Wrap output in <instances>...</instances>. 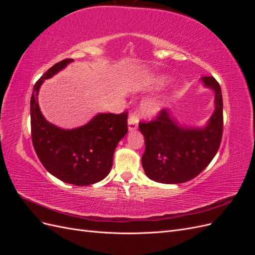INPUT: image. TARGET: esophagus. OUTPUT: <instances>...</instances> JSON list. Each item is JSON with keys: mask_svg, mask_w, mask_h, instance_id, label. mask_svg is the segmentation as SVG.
I'll return each mask as SVG.
<instances>
[{"mask_svg": "<svg viewBox=\"0 0 255 255\" xmlns=\"http://www.w3.org/2000/svg\"><path fill=\"white\" fill-rule=\"evenodd\" d=\"M128 125V130H129V132H132V130H135L137 128V127H138L137 126V117H136L135 115H133V114L129 115Z\"/></svg>", "mask_w": 255, "mask_h": 255, "instance_id": "esophagus-1", "label": "esophagus"}]
</instances>
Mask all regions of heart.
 Masks as SVG:
<instances>
[{"instance_id":"obj_1","label":"heart","mask_w":255,"mask_h":255,"mask_svg":"<svg viewBox=\"0 0 255 255\" xmlns=\"http://www.w3.org/2000/svg\"><path fill=\"white\" fill-rule=\"evenodd\" d=\"M159 111V105L157 103H149L144 104L142 107V112L146 116H153Z\"/></svg>"}]
</instances>
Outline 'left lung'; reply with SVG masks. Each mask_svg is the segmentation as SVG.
I'll return each mask as SVG.
<instances>
[{"label":"left lung","instance_id":"obj_1","mask_svg":"<svg viewBox=\"0 0 255 255\" xmlns=\"http://www.w3.org/2000/svg\"><path fill=\"white\" fill-rule=\"evenodd\" d=\"M202 83L215 91V111L204 128L181 126L168 110H161L150 122H140L145 150L141 164L149 179L165 184H180L194 179L217 153L223 128L221 88L213 76Z\"/></svg>","mask_w":255,"mask_h":255}]
</instances>
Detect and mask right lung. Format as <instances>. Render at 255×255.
I'll use <instances>...</instances> for the list:
<instances>
[{"mask_svg": "<svg viewBox=\"0 0 255 255\" xmlns=\"http://www.w3.org/2000/svg\"><path fill=\"white\" fill-rule=\"evenodd\" d=\"M72 61H59L36 82L30 98V128L34 149L43 167L65 183L87 186L109 175L116 146L128 133V113L98 114L87 125L72 129L45 120L38 104V91L44 80Z\"/></svg>", "mask_w": 255, "mask_h": 255, "instance_id": "add662e5", "label": "right lung"}]
</instances>
